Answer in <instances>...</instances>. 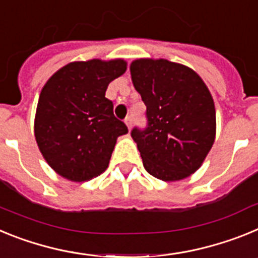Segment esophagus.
<instances>
[{"instance_id":"esophagus-1","label":"esophagus","mask_w":258,"mask_h":258,"mask_svg":"<svg viewBox=\"0 0 258 258\" xmlns=\"http://www.w3.org/2000/svg\"><path fill=\"white\" fill-rule=\"evenodd\" d=\"M125 124H126L127 129L131 131V129H132V117H131V116H127V117L125 118Z\"/></svg>"}]
</instances>
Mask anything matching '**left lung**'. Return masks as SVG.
Segmentation results:
<instances>
[{
  "instance_id": "1",
  "label": "left lung",
  "mask_w": 258,
  "mask_h": 258,
  "mask_svg": "<svg viewBox=\"0 0 258 258\" xmlns=\"http://www.w3.org/2000/svg\"><path fill=\"white\" fill-rule=\"evenodd\" d=\"M131 75L147 108L149 126L132 131L145 169L165 182L187 178L204 163L216 138L209 89L190 67L166 59H136Z\"/></svg>"
}]
</instances>
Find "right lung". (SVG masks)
I'll return each mask as SVG.
<instances>
[{
	"label": "right lung",
	"instance_id": "add662e5",
	"mask_svg": "<svg viewBox=\"0 0 258 258\" xmlns=\"http://www.w3.org/2000/svg\"><path fill=\"white\" fill-rule=\"evenodd\" d=\"M124 59L71 61L52 75L41 90L35 137L51 169L72 182H85L108 168L126 125L113 115L107 86L124 75Z\"/></svg>",
	"mask_w": 258,
	"mask_h": 258
}]
</instances>
